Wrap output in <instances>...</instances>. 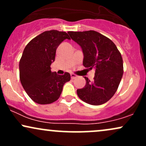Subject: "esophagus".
Returning <instances> with one entry per match:
<instances>
[{
    "instance_id": "obj_1",
    "label": "esophagus",
    "mask_w": 146,
    "mask_h": 146,
    "mask_svg": "<svg viewBox=\"0 0 146 146\" xmlns=\"http://www.w3.org/2000/svg\"><path fill=\"white\" fill-rule=\"evenodd\" d=\"M71 79H75V78H76L77 77H78V75L74 74V73H71Z\"/></svg>"
}]
</instances>
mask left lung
<instances>
[{
	"mask_svg": "<svg viewBox=\"0 0 146 146\" xmlns=\"http://www.w3.org/2000/svg\"><path fill=\"white\" fill-rule=\"evenodd\" d=\"M73 40L82 48L83 65L95 69L93 82L85 77L86 86L77 90L80 100L91 105H101L116 93L123 76V59L116 45L95 31H68Z\"/></svg>",
	"mask_w": 146,
	"mask_h": 146,
	"instance_id": "8db88e82",
	"label": "left lung"
}]
</instances>
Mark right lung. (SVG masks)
Here are the masks:
<instances>
[{
    "label": "right lung",
    "instance_id": "add662e5",
    "mask_svg": "<svg viewBox=\"0 0 146 146\" xmlns=\"http://www.w3.org/2000/svg\"><path fill=\"white\" fill-rule=\"evenodd\" d=\"M70 39L68 33L46 31L35 37L25 46L19 62L20 80L29 97L39 104L57 101L65 83L70 81L67 72L62 75L51 71L56 49L62 42Z\"/></svg>",
    "mask_w": 146,
    "mask_h": 146
}]
</instances>
